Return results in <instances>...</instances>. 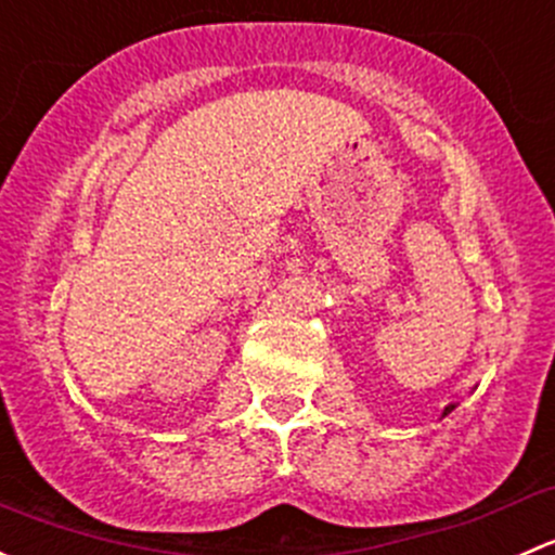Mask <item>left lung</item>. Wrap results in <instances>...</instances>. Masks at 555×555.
Instances as JSON below:
<instances>
[{"label":"left lung","mask_w":555,"mask_h":555,"mask_svg":"<svg viewBox=\"0 0 555 555\" xmlns=\"http://www.w3.org/2000/svg\"><path fill=\"white\" fill-rule=\"evenodd\" d=\"M453 408H456V405H449V408H446V411H443V416H449V413L453 411Z\"/></svg>","instance_id":"8db88e82"}]
</instances>
